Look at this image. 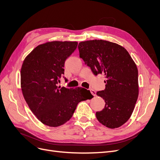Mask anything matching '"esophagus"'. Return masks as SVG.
I'll list each match as a JSON object with an SVG mask.
<instances>
[{
  "label": "esophagus",
  "instance_id": "obj_1",
  "mask_svg": "<svg viewBox=\"0 0 160 160\" xmlns=\"http://www.w3.org/2000/svg\"><path fill=\"white\" fill-rule=\"evenodd\" d=\"M90 92H91V93L92 94L93 96H96V93L95 90H93V89H90Z\"/></svg>",
  "mask_w": 160,
  "mask_h": 160
}]
</instances>
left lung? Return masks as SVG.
Here are the masks:
<instances>
[{"label":"left lung","instance_id":"8db88e82","mask_svg":"<svg viewBox=\"0 0 160 160\" xmlns=\"http://www.w3.org/2000/svg\"><path fill=\"white\" fill-rule=\"evenodd\" d=\"M80 57L94 75L103 74L105 89L96 94L105 100V108L96 118L110 128L122 126L131 117L138 96V69L122 46L105 40L82 41Z\"/></svg>","mask_w":160,"mask_h":160}]
</instances>
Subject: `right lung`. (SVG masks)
Here are the masks:
<instances>
[{
  "label": "right lung",
  "instance_id": "1",
  "mask_svg": "<svg viewBox=\"0 0 160 160\" xmlns=\"http://www.w3.org/2000/svg\"><path fill=\"white\" fill-rule=\"evenodd\" d=\"M77 45L76 41L45 43L35 47L23 62L20 76L23 98L33 113L45 125H63L72 117L79 102L93 98L85 88L58 86L65 61Z\"/></svg>",
  "mask_w": 160,
  "mask_h": 160
}]
</instances>
